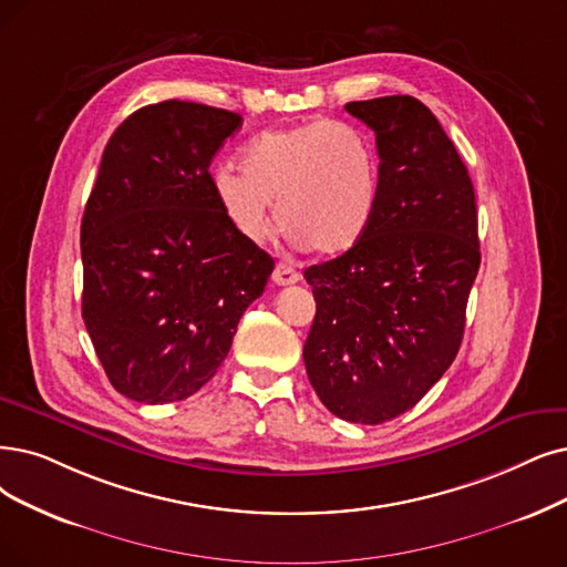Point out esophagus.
Segmentation results:
<instances>
[{"instance_id":"obj_1","label":"esophagus","mask_w":567,"mask_h":567,"mask_svg":"<svg viewBox=\"0 0 567 567\" xmlns=\"http://www.w3.org/2000/svg\"><path fill=\"white\" fill-rule=\"evenodd\" d=\"M271 279H275L277 286H292V284L300 281V271H296L286 262H279L275 267V271H271Z\"/></svg>"}]
</instances>
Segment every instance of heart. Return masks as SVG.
Masks as SVG:
<instances>
[{"mask_svg": "<svg viewBox=\"0 0 567 567\" xmlns=\"http://www.w3.org/2000/svg\"><path fill=\"white\" fill-rule=\"evenodd\" d=\"M379 193L372 140L330 118L260 132L239 151V174H214L218 207L244 239L267 237L277 204V220L292 244L321 256H342L368 235Z\"/></svg>", "mask_w": 567, "mask_h": 567, "instance_id": "heart-1", "label": "heart"}]
</instances>
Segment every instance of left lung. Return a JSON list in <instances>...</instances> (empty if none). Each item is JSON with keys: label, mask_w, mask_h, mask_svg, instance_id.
Wrapping results in <instances>:
<instances>
[{"label": "left lung", "mask_w": 567, "mask_h": 567, "mask_svg": "<svg viewBox=\"0 0 567 567\" xmlns=\"http://www.w3.org/2000/svg\"><path fill=\"white\" fill-rule=\"evenodd\" d=\"M377 134L381 193L368 235L305 279L316 316L305 368L316 395L351 423L404 414L454 362L482 254L461 155L423 102H349Z\"/></svg>", "instance_id": "8db88e82"}]
</instances>
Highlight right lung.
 <instances>
[{"label":"right lung","instance_id":"right-lung-1","mask_svg":"<svg viewBox=\"0 0 567 567\" xmlns=\"http://www.w3.org/2000/svg\"><path fill=\"white\" fill-rule=\"evenodd\" d=\"M239 127V113L167 100L134 111L102 153L81 220V311L130 400L167 404L205 386L275 269L214 195L209 165Z\"/></svg>","mask_w":567,"mask_h":567}]
</instances>
